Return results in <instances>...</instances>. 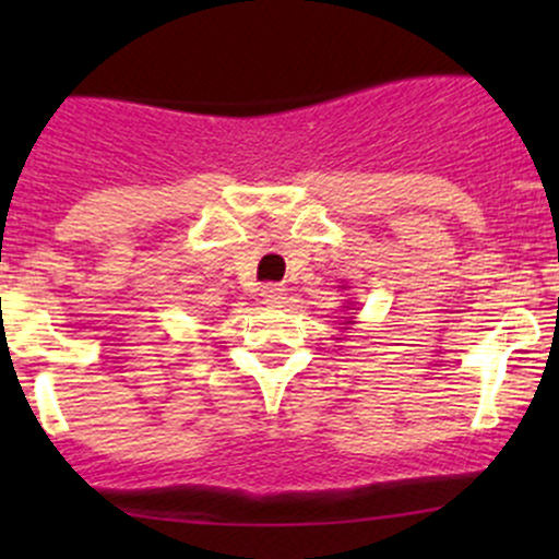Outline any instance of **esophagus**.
Masks as SVG:
<instances>
[{
    "label": "esophagus",
    "mask_w": 559,
    "mask_h": 559,
    "mask_svg": "<svg viewBox=\"0 0 559 559\" xmlns=\"http://www.w3.org/2000/svg\"><path fill=\"white\" fill-rule=\"evenodd\" d=\"M262 301H265V305H281V301L286 299V294H284V288L281 286H275V284H267V286H262Z\"/></svg>",
    "instance_id": "34e87169"
}]
</instances>
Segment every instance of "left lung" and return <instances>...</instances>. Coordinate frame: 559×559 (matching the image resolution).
I'll return each mask as SVG.
<instances>
[{
	"instance_id": "left-lung-1",
	"label": "left lung",
	"mask_w": 559,
	"mask_h": 559,
	"mask_svg": "<svg viewBox=\"0 0 559 559\" xmlns=\"http://www.w3.org/2000/svg\"><path fill=\"white\" fill-rule=\"evenodd\" d=\"M346 310H352V307H346ZM344 323H352V320H344ZM344 323H342V325H344Z\"/></svg>"
}]
</instances>
